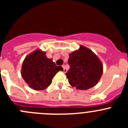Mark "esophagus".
Here are the masks:
<instances>
[{"instance_id": "1", "label": "esophagus", "mask_w": 128, "mask_h": 128, "mask_svg": "<svg viewBox=\"0 0 128 128\" xmlns=\"http://www.w3.org/2000/svg\"><path fill=\"white\" fill-rule=\"evenodd\" d=\"M62 66H63V72H64V73H66V72H67V70H66V68H65V65H63Z\"/></svg>"}]
</instances>
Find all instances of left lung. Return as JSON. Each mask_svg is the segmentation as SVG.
Instances as JSON below:
<instances>
[{
  "instance_id": "8db88e82",
  "label": "left lung",
  "mask_w": 128,
  "mask_h": 128,
  "mask_svg": "<svg viewBox=\"0 0 128 128\" xmlns=\"http://www.w3.org/2000/svg\"><path fill=\"white\" fill-rule=\"evenodd\" d=\"M70 68L66 73L68 82L78 90H88L94 86L102 74V65L98 57L83 46L69 55Z\"/></svg>"
}]
</instances>
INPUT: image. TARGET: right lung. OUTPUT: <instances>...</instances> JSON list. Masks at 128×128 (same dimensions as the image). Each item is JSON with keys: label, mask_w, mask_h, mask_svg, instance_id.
Here are the masks:
<instances>
[{"label": "right lung", "mask_w": 128, "mask_h": 128, "mask_svg": "<svg viewBox=\"0 0 128 128\" xmlns=\"http://www.w3.org/2000/svg\"><path fill=\"white\" fill-rule=\"evenodd\" d=\"M63 70L62 66H56L52 59L47 58L45 52L36 50L25 58L21 73L31 88L42 90L50 85L54 76Z\"/></svg>", "instance_id": "1"}]
</instances>
